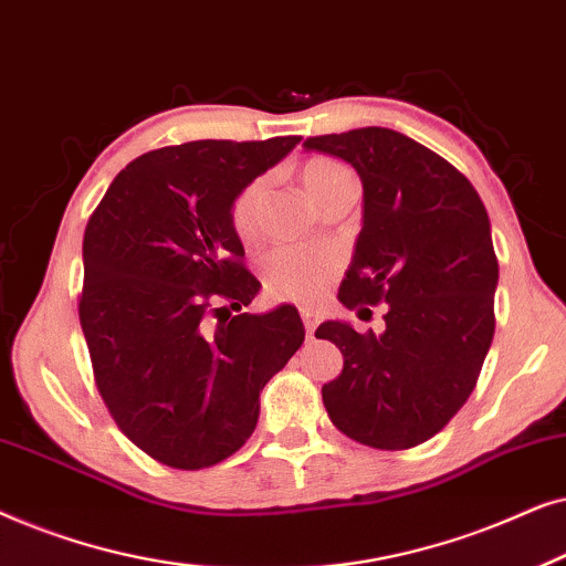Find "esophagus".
Listing matches in <instances>:
<instances>
[{
	"instance_id": "34e87169",
	"label": "esophagus",
	"mask_w": 566,
	"mask_h": 566,
	"mask_svg": "<svg viewBox=\"0 0 566 566\" xmlns=\"http://www.w3.org/2000/svg\"><path fill=\"white\" fill-rule=\"evenodd\" d=\"M301 322H304L306 335L312 337L314 329H316V324H319V316H316L314 312H308V308H301Z\"/></svg>"
}]
</instances>
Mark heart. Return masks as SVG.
<instances>
[{"label": "heart", "instance_id": "1", "mask_svg": "<svg viewBox=\"0 0 566 566\" xmlns=\"http://www.w3.org/2000/svg\"><path fill=\"white\" fill-rule=\"evenodd\" d=\"M298 180L306 196L322 206L353 182L350 169L329 157H308L298 169ZM268 192L265 177H254L237 192L229 206V223L237 239L250 244L260 231V206ZM337 273V254L332 250H306V247H281L262 262V283L270 296L296 304H312L327 289Z\"/></svg>", "mask_w": 566, "mask_h": 566}]
</instances>
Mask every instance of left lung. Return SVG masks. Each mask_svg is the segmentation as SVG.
Segmentation results:
<instances>
[{
	"label": "left lung",
	"mask_w": 566,
	"mask_h": 566,
	"mask_svg": "<svg viewBox=\"0 0 566 566\" xmlns=\"http://www.w3.org/2000/svg\"><path fill=\"white\" fill-rule=\"evenodd\" d=\"M304 146L345 159L363 180V229L339 301L360 316L386 304L381 335L319 324L316 337L345 358L322 386L324 407L355 443L415 448L467 405L490 353L500 277L490 216L451 161L391 128Z\"/></svg>",
	"instance_id": "obj_1"
}]
</instances>
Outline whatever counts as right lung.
Returning <instances> with one entry per match:
<instances>
[{
    "label": "right lung",
    "instance_id": "right-lung-1",
    "mask_svg": "<svg viewBox=\"0 0 566 566\" xmlns=\"http://www.w3.org/2000/svg\"><path fill=\"white\" fill-rule=\"evenodd\" d=\"M301 136L190 142L120 169L84 229L80 322L107 412L165 467L198 471L254 432L260 391L304 343L296 306H250L260 281L229 206Z\"/></svg>",
    "mask_w": 566,
    "mask_h": 566
}]
</instances>
